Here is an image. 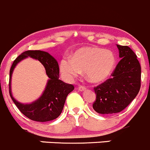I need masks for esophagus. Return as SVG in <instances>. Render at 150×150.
Wrapping results in <instances>:
<instances>
[{"label": "esophagus", "mask_w": 150, "mask_h": 150, "mask_svg": "<svg viewBox=\"0 0 150 150\" xmlns=\"http://www.w3.org/2000/svg\"><path fill=\"white\" fill-rule=\"evenodd\" d=\"M86 89V86H78V90H79L80 91H85Z\"/></svg>", "instance_id": "obj_1"}]
</instances>
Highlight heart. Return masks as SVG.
<instances>
[{
  "label": "heart",
  "instance_id": "obj_1",
  "mask_svg": "<svg viewBox=\"0 0 150 150\" xmlns=\"http://www.w3.org/2000/svg\"><path fill=\"white\" fill-rule=\"evenodd\" d=\"M115 64V56L110 50L86 47L77 50L72 59H62L60 69L68 78H76L86 72L87 80L97 83L110 76Z\"/></svg>",
  "mask_w": 150,
  "mask_h": 150
}]
</instances>
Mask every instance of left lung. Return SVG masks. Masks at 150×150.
I'll return each mask as SVG.
<instances>
[{
  "label": "left lung",
  "instance_id": "8db88e82",
  "mask_svg": "<svg viewBox=\"0 0 150 150\" xmlns=\"http://www.w3.org/2000/svg\"><path fill=\"white\" fill-rule=\"evenodd\" d=\"M121 60L111 78L94 88L93 108L98 114H112L124 110L135 99L141 87V66L134 52L117 45Z\"/></svg>",
  "mask_w": 150,
  "mask_h": 150
}]
</instances>
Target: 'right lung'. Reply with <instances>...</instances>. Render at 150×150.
<instances>
[{"instance_id": "right-lung-1", "label": "right lung", "mask_w": 150, "mask_h": 150, "mask_svg": "<svg viewBox=\"0 0 150 150\" xmlns=\"http://www.w3.org/2000/svg\"><path fill=\"white\" fill-rule=\"evenodd\" d=\"M28 57L38 60L44 66L49 79L42 95L30 103L18 102L11 93V76L17 64ZM74 86L59 80V67L57 61L50 53L42 50H27L13 62L9 72V94L11 100L22 114L36 122H48L55 120L62 114L68 94Z\"/></svg>"}]
</instances>
